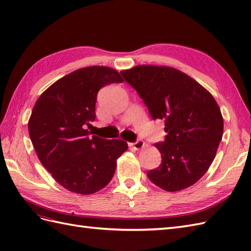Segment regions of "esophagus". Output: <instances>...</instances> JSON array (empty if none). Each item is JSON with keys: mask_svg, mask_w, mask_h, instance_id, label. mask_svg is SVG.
Here are the masks:
<instances>
[{"mask_svg": "<svg viewBox=\"0 0 251 251\" xmlns=\"http://www.w3.org/2000/svg\"><path fill=\"white\" fill-rule=\"evenodd\" d=\"M130 146H132L134 150H137V151H139V150H142L143 147L145 146V143H144V141L143 140H137L136 142L134 143H130Z\"/></svg>", "mask_w": 251, "mask_h": 251, "instance_id": "34e87169", "label": "esophagus"}]
</instances>
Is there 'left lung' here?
<instances>
[{"mask_svg":"<svg viewBox=\"0 0 251 251\" xmlns=\"http://www.w3.org/2000/svg\"><path fill=\"white\" fill-rule=\"evenodd\" d=\"M137 90L153 120H164V142L159 168L147 172L157 187L184 190L201 179L213 162L224 131V120L212 94L189 75L171 67L137 66L122 71Z\"/></svg>","mask_w":251,"mask_h":251,"instance_id":"1","label":"left lung"}]
</instances>
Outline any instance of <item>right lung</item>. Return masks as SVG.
Returning <instances> with one entry per match:
<instances>
[{"instance_id": "right-lung-1", "label": "right lung", "mask_w": 251, "mask_h": 251, "mask_svg": "<svg viewBox=\"0 0 251 251\" xmlns=\"http://www.w3.org/2000/svg\"><path fill=\"white\" fill-rule=\"evenodd\" d=\"M123 78L108 67H87L55 81L37 100L28 132L40 162L61 187L89 195L112 179L117 160L127 151L123 140L89 137L100 88Z\"/></svg>"}]
</instances>
